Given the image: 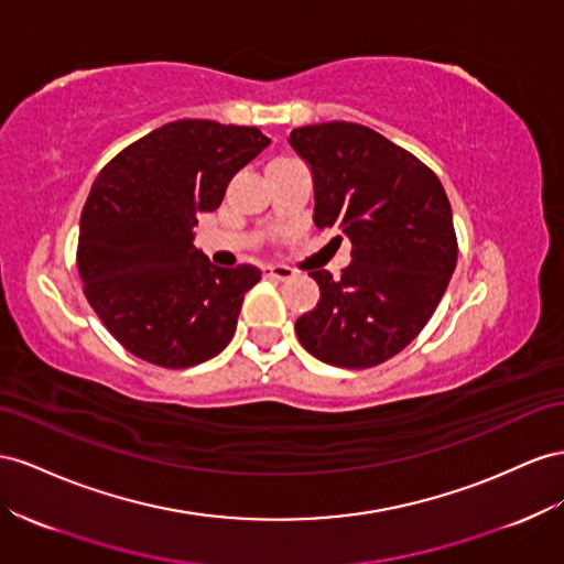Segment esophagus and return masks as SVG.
Masks as SVG:
<instances>
[{"label":"esophagus","instance_id":"34e87169","mask_svg":"<svg viewBox=\"0 0 564 564\" xmlns=\"http://www.w3.org/2000/svg\"><path fill=\"white\" fill-rule=\"evenodd\" d=\"M263 275L270 278V280L286 282V280L294 278V270L286 268V265H265V268H263Z\"/></svg>","mask_w":564,"mask_h":564}]
</instances>
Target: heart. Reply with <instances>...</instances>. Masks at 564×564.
<instances>
[{
	"label": "heart",
	"mask_w": 564,
	"mask_h": 564,
	"mask_svg": "<svg viewBox=\"0 0 564 564\" xmlns=\"http://www.w3.org/2000/svg\"><path fill=\"white\" fill-rule=\"evenodd\" d=\"M272 163H284V159H278V161H272Z\"/></svg>",
	"instance_id": "b5f03b06"
}]
</instances>
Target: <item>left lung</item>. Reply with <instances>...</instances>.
Returning <instances> with one entry per match:
<instances>
[{
  "mask_svg": "<svg viewBox=\"0 0 564 564\" xmlns=\"http://www.w3.org/2000/svg\"><path fill=\"white\" fill-rule=\"evenodd\" d=\"M286 142L313 175V223L354 245L341 278L308 272L319 301L296 337L327 365L372 368L417 337L446 292L458 261L448 196L427 165L365 126L294 128Z\"/></svg>",
  "mask_w": 564,
  "mask_h": 564,
  "instance_id": "1",
  "label": "left lung"
}]
</instances>
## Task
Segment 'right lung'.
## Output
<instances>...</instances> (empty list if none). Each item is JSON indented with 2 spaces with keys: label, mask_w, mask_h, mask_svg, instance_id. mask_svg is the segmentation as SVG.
Masks as SVG:
<instances>
[{
  "label": "right lung",
  "mask_w": 564,
  "mask_h": 564,
  "mask_svg": "<svg viewBox=\"0 0 564 564\" xmlns=\"http://www.w3.org/2000/svg\"><path fill=\"white\" fill-rule=\"evenodd\" d=\"M268 144L258 128L175 120L120 151L95 180L78 270L89 306L132 356L180 370L230 344L261 270L213 265L194 247V225Z\"/></svg>",
  "instance_id": "add662e5"
}]
</instances>
